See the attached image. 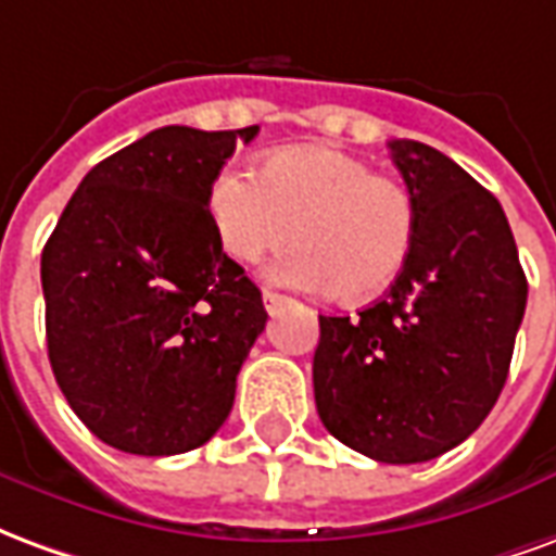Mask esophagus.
Here are the masks:
<instances>
[{"instance_id": "1", "label": "esophagus", "mask_w": 556, "mask_h": 556, "mask_svg": "<svg viewBox=\"0 0 556 556\" xmlns=\"http://www.w3.org/2000/svg\"><path fill=\"white\" fill-rule=\"evenodd\" d=\"M262 298H265V306L270 315L277 313L279 306H286V303H289V298H286V294H277V291H270V289H265V294H262Z\"/></svg>"}]
</instances>
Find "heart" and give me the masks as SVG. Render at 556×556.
<instances>
[{"mask_svg": "<svg viewBox=\"0 0 556 556\" xmlns=\"http://www.w3.org/2000/svg\"><path fill=\"white\" fill-rule=\"evenodd\" d=\"M219 247L258 262L291 241L301 247L274 279L303 291L369 301L408 267L417 243V202L402 181L361 157L325 146L279 148L250 172H219L207 190Z\"/></svg>", "mask_w": 556, "mask_h": 556, "instance_id": "b5f03b06", "label": "heart"}]
</instances>
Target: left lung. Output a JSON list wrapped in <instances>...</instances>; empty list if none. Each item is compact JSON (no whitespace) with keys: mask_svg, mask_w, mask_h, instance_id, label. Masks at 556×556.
<instances>
[{"mask_svg":"<svg viewBox=\"0 0 556 556\" xmlns=\"http://www.w3.org/2000/svg\"><path fill=\"white\" fill-rule=\"evenodd\" d=\"M417 202V243L384 301L318 315L315 408L325 429L384 465L438 458L501 396L527 277L501 202L438 148L390 142Z\"/></svg>","mask_w":556,"mask_h":556,"instance_id":"obj_1","label":"left lung"}]
</instances>
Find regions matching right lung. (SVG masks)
Instances as JSON below:
<instances>
[{"mask_svg": "<svg viewBox=\"0 0 556 556\" xmlns=\"http://www.w3.org/2000/svg\"><path fill=\"white\" fill-rule=\"evenodd\" d=\"M258 127H160L83 178L41 253L47 354L67 405L122 453L211 441L267 313L223 253L207 190Z\"/></svg>", "mask_w": 556, "mask_h": 556, "instance_id": "obj_1", "label": "right lung"}]
</instances>
